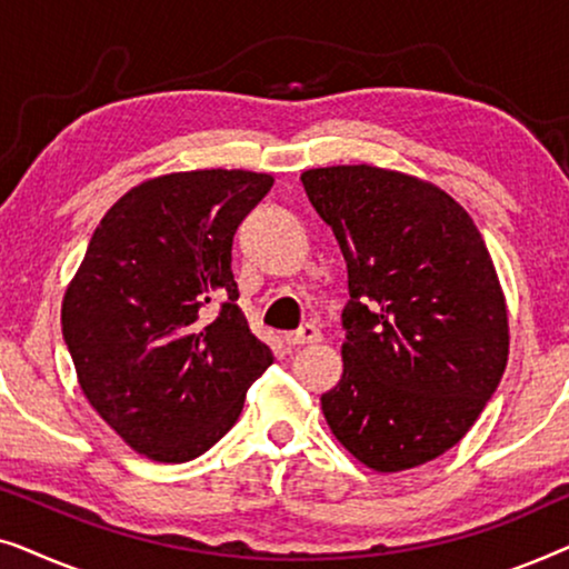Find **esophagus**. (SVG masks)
<instances>
[{"label":"esophagus","instance_id":"34e87169","mask_svg":"<svg viewBox=\"0 0 569 569\" xmlns=\"http://www.w3.org/2000/svg\"><path fill=\"white\" fill-rule=\"evenodd\" d=\"M284 345L287 347H302V345H316V341H321V331L316 329V326H300L298 331H287L284 333Z\"/></svg>","mask_w":569,"mask_h":569}]
</instances>
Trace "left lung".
Instances as JSON below:
<instances>
[{
	"mask_svg": "<svg viewBox=\"0 0 569 569\" xmlns=\"http://www.w3.org/2000/svg\"><path fill=\"white\" fill-rule=\"evenodd\" d=\"M300 181L339 240L352 298L323 417L368 469H415L471 430L508 365L492 256L469 212L417 176L362 162Z\"/></svg>",
	"mask_w": 569,
	"mask_h": 569,
	"instance_id": "1",
	"label": "left lung"
}]
</instances>
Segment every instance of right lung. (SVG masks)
<instances>
[{
    "instance_id": "obj_1",
    "label": "right lung",
    "mask_w": 569,
    "mask_h": 569,
    "mask_svg": "<svg viewBox=\"0 0 569 569\" xmlns=\"http://www.w3.org/2000/svg\"><path fill=\"white\" fill-rule=\"evenodd\" d=\"M274 178L186 170L142 181L108 209L61 302L77 380L103 422L152 461L214 446L274 362L248 329L232 236ZM224 297L220 315L206 302Z\"/></svg>"
}]
</instances>
